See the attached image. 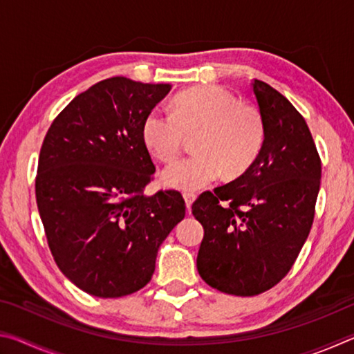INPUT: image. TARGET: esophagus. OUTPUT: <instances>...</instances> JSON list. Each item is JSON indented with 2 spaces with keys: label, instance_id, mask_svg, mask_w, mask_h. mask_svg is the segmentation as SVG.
Listing matches in <instances>:
<instances>
[{
  "label": "esophagus",
  "instance_id": "obj_1",
  "mask_svg": "<svg viewBox=\"0 0 354 354\" xmlns=\"http://www.w3.org/2000/svg\"><path fill=\"white\" fill-rule=\"evenodd\" d=\"M183 196H184V201H185V207H187V211H190V207H192V203L195 201L196 196H195L194 194H184Z\"/></svg>",
  "mask_w": 354,
  "mask_h": 354
}]
</instances>
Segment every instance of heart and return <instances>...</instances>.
Returning <instances> with one entry per match:
<instances>
[{
	"instance_id": "1",
	"label": "heart",
	"mask_w": 354,
	"mask_h": 354,
	"mask_svg": "<svg viewBox=\"0 0 354 354\" xmlns=\"http://www.w3.org/2000/svg\"><path fill=\"white\" fill-rule=\"evenodd\" d=\"M195 136L190 158L160 171L164 187L194 192L227 178L241 176L259 156L266 128L254 107L241 104L234 93L215 84L178 93L171 113L153 109L143 120L142 139L159 160H171L185 136Z\"/></svg>"
}]
</instances>
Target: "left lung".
I'll return each instance as SVG.
<instances>
[{
  "label": "left lung",
  "instance_id": "left-lung-1",
  "mask_svg": "<svg viewBox=\"0 0 354 354\" xmlns=\"http://www.w3.org/2000/svg\"><path fill=\"white\" fill-rule=\"evenodd\" d=\"M253 93L266 128L259 156L243 175L192 205L205 230L200 277L237 297L259 295L289 273L313 226L322 178L299 112L266 82L254 80Z\"/></svg>",
  "mask_w": 354,
  "mask_h": 354
}]
</instances>
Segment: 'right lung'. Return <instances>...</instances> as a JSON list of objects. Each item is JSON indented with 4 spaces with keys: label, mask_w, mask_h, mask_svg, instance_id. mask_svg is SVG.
Instances as JSON below:
<instances>
[{
    "label": "right lung",
    "mask_w": 354,
    "mask_h": 354,
    "mask_svg": "<svg viewBox=\"0 0 354 354\" xmlns=\"http://www.w3.org/2000/svg\"><path fill=\"white\" fill-rule=\"evenodd\" d=\"M170 88L123 76L100 81L45 136L35 198L48 245L65 277L93 297L145 287L159 247L185 215L179 192L143 194L156 169L142 124Z\"/></svg>",
    "instance_id": "add662e5"
}]
</instances>
